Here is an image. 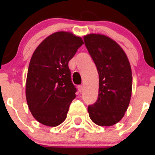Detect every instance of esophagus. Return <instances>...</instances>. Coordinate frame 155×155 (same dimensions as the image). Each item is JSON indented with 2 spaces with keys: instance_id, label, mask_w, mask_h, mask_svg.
<instances>
[{
  "instance_id": "1",
  "label": "esophagus",
  "mask_w": 155,
  "mask_h": 155,
  "mask_svg": "<svg viewBox=\"0 0 155 155\" xmlns=\"http://www.w3.org/2000/svg\"><path fill=\"white\" fill-rule=\"evenodd\" d=\"M78 89H79V91L80 92H82V91H83V85H79L78 86Z\"/></svg>"
}]
</instances>
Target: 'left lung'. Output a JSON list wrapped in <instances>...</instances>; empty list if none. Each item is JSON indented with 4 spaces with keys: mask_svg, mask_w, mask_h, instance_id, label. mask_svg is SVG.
Masks as SVG:
<instances>
[{
    "mask_svg": "<svg viewBox=\"0 0 155 155\" xmlns=\"http://www.w3.org/2000/svg\"><path fill=\"white\" fill-rule=\"evenodd\" d=\"M85 45L99 74L98 98L89 105V117L99 126H112L124 117L132 91V71L125 52L105 35L90 34Z\"/></svg>",
    "mask_w": 155,
    "mask_h": 155,
    "instance_id": "1",
    "label": "left lung"
}]
</instances>
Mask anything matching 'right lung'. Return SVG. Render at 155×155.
<instances>
[{
    "mask_svg": "<svg viewBox=\"0 0 155 155\" xmlns=\"http://www.w3.org/2000/svg\"><path fill=\"white\" fill-rule=\"evenodd\" d=\"M83 44L82 39L65 31L46 37L34 51L26 80V100L34 118L56 127L67 118L76 97L68 62Z\"/></svg>",
    "mask_w": 155,
    "mask_h": 155,
    "instance_id": "obj_1",
    "label": "right lung"
}]
</instances>
